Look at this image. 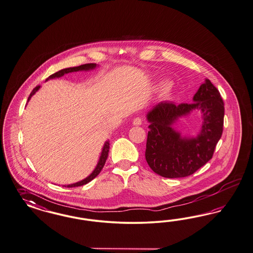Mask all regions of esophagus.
Listing matches in <instances>:
<instances>
[{
    "label": "esophagus",
    "mask_w": 253,
    "mask_h": 253,
    "mask_svg": "<svg viewBox=\"0 0 253 253\" xmlns=\"http://www.w3.org/2000/svg\"><path fill=\"white\" fill-rule=\"evenodd\" d=\"M132 123H133V125H135V126H139L142 124V119L139 118V117H137V118H135L133 121H132Z\"/></svg>",
    "instance_id": "obj_1"
}]
</instances>
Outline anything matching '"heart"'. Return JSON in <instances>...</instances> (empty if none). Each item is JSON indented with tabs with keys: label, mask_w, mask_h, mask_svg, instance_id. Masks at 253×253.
I'll return each mask as SVG.
<instances>
[{
	"label": "heart",
	"mask_w": 253,
	"mask_h": 253,
	"mask_svg": "<svg viewBox=\"0 0 253 253\" xmlns=\"http://www.w3.org/2000/svg\"><path fill=\"white\" fill-rule=\"evenodd\" d=\"M169 91V89H166V92H168Z\"/></svg>",
	"instance_id": "heart-1"
}]
</instances>
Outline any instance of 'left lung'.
<instances>
[{
	"label": "left lung",
	"mask_w": 253,
	"mask_h": 253,
	"mask_svg": "<svg viewBox=\"0 0 253 253\" xmlns=\"http://www.w3.org/2000/svg\"><path fill=\"white\" fill-rule=\"evenodd\" d=\"M192 104H158L148 114L146 160L159 175L168 178L185 177L195 173L213 157L223 131L224 103L218 88L209 79L201 85ZM200 109L204 122L196 139L182 140L170 128L179 116Z\"/></svg>",
	"instance_id": "obj_1"
}]
</instances>
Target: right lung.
Wrapping results in <instances>:
<instances>
[{
    "label": "right lung",
    "mask_w": 253,
    "mask_h": 253,
    "mask_svg": "<svg viewBox=\"0 0 253 253\" xmlns=\"http://www.w3.org/2000/svg\"><path fill=\"white\" fill-rule=\"evenodd\" d=\"M95 63H87V64H83V65H80V66H77V67H70V68H65V69L60 70L59 72H56L54 73L53 75H51L48 79H55V78H60L61 76H63L64 74H68V73H72V72H78V71H81V70H90L93 69L95 67ZM40 86H36V87L32 90L31 94L28 98V101L31 99V97L35 94V92L39 89ZM108 152H109V141H106L105 142V146L103 148V151H102V154H101V157H100V161L98 163V165L96 166L95 170L89 174V176H87V178L83 179L82 181H79L78 183L71 184V185H67L65 187L67 188H73V187H79V186H83L85 184L88 183L89 181H91L93 178H95L96 176L98 174H100V172L102 171L103 167L105 166V162H106V159L108 157Z\"/></svg>",
    "instance_id": "obj_1"
}]
</instances>
